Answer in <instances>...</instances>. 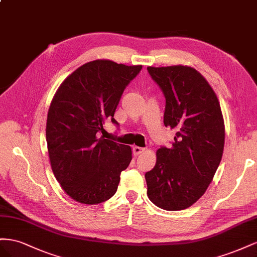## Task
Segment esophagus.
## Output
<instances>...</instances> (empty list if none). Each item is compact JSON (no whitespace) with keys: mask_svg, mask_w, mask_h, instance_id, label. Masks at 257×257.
Masks as SVG:
<instances>
[{"mask_svg":"<svg viewBox=\"0 0 257 257\" xmlns=\"http://www.w3.org/2000/svg\"><path fill=\"white\" fill-rule=\"evenodd\" d=\"M133 151H134V154L136 156H138V155H140V154H142L144 151H145V149H143V148H140V146H134L133 148Z\"/></svg>","mask_w":257,"mask_h":257,"instance_id":"obj_1","label":"esophagus"}]
</instances>
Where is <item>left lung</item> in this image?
I'll list each match as a JSON object with an SVG mask.
<instances>
[{
    "instance_id": "1",
    "label": "left lung",
    "mask_w": 257,
    "mask_h": 257,
    "mask_svg": "<svg viewBox=\"0 0 257 257\" xmlns=\"http://www.w3.org/2000/svg\"><path fill=\"white\" fill-rule=\"evenodd\" d=\"M166 98L164 123L177 130L170 149L156 152L145 173L150 200L160 209L189 208L206 193L221 163L225 124L214 90L187 65L148 67Z\"/></svg>"
}]
</instances>
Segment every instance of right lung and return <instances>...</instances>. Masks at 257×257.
Masks as SVG:
<instances>
[{
    "mask_svg": "<svg viewBox=\"0 0 257 257\" xmlns=\"http://www.w3.org/2000/svg\"><path fill=\"white\" fill-rule=\"evenodd\" d=\"M142 65L98 59L83 64L58 88L47 114L46 141L50 166L65 194L84 204L109 199L133 153L103 137L126 86Z\"/></svg>",
    "mask_w": 257,
    "mask_h": 257,
    "instance_id": "obj_1",
    "label": "right lung"
}]
</instances>
